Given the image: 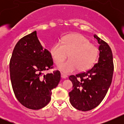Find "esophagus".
I'll return each mask as SVG.
<instances>
[{"instance_id": "esophagus-1", "label": "esophagus", "mask_w": 124, "mask_h": 124, "mask_svg": "<svg viewBox=\"0 0 124 124\" xmlns=\"http://www.w3.org/2000/svg\"><path fill=\"white\" fill-rule=\"evenodd\" d=\"M61 77L62 78H66L68 77V76L66 75V74H64V73H61Z\"/></svg>"}]
</instances>
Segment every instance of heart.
Listing matches in <instances>:
<instances>
[{
  "mask_svg": "<svg viewBox=\"0 0 124 124\" xmlns=\"http://www.w3.org/2000/svg\"><path fill=\"white\" fill-rule=\"evenodd\" d=\"M50 53L58 64L69 55L68 61L60 63L58 68L68 73L78 69L79 71H86L93 66L98 56V48L91 43L89 40L81 34H71L62 39L61 43H55L51 47Z\"/></svg>",
  "mask_w": 124,
  "mask_h": 124,
  "instance_id": "heart-1",
  "label": "heart"
}]
</instances>
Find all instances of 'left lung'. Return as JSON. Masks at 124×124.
<instances>
[{"instance_id":"obj_1","label":"left lung","mask_w":124,"mask_h":124,"mask_svg":"<svg viewBox=\"0 0 124 124\" xmlns=\"http://www.w3.org/2000/svg\"><path fill=\"white\" fill-rule=\"evenodd\" d=\"M94 37L99 45L97 63L87 71L69 77L73 83V90L69 93L70 102L82 111L99 106L108 91L113 76V56L110 46L96 35Z\"/></svg>"}]
</instances>
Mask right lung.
Wrapping results in <instances>:
<instances>
[{
    "label": "right lung",
    "instance_id": "right-lung-1",
    "mask_svg": "<svg viewBox=\"0 0 124 124\" xmlns=\"http://www.w3.org/2000/svg\"><path fill=\"white\" fill-rule=\"evenodd\" d=\"M53 64L51 53L43 48L36 31L17 42L10 61V75L15 97L25 107L38 110L50 102L51 90L61 79L59 71L43 73Z\"/></svg>",
    "mask_w": 124,
    "mask_h": 124
}]
</instances>
